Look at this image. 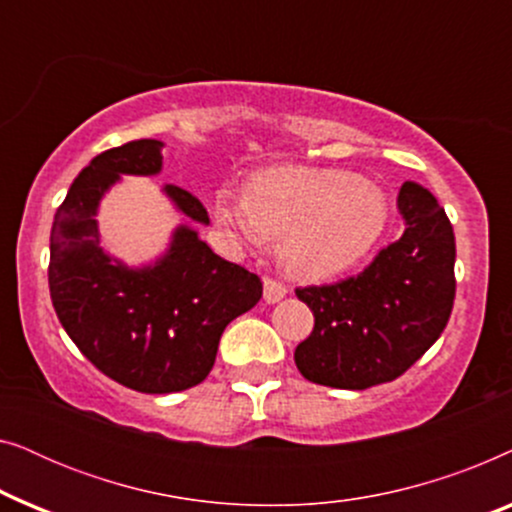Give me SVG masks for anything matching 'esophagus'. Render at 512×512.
I'll return each mask as SVG.
<instances>
[{
	"mask_svg": "<svg viewBox=\"0 0 512 512\" xmlns=\"http://www.w3.org/2000/svg\"><path fill=\"white\" fill-rule=\"evenodd\" d=\"M263 296L268 303H279L286 296V286L279 279L265 275L263 277Z\"/></svg>",
	"mask_w": 512,
	"mask_h": 512,
	"instance_id": "esophagus-1",
	"label": "esophagus"
}]
</instances>
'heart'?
Returning <instances> with one entry per match:
<instances>
[{"label":"heart","instance_id":"1","mask_svg":"<svg viewBox=\"0 0 512 512\" xmlns=\"http://www.w3.org/2000/svg\"><path fill=\"white\" fill-rule=\"evenodd\" d=\"M216 219L251 242L284 237L293 270L328 277L375 247L389 223V200L375 181L345 170L275 167L256 174L244 195L221 191Z\"/></svg>","mask_w":512,"mask_h":512}]
</instances>
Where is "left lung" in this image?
Segmentation results:
<instances>
[{"instance_id":"8db88e82","label":"left lung","mask_w":512,"mask_h":512,"mask_svg":"<svg viewBox=\"0 0 512 512\" xmlns=\"http://www.w3.org/2000/svg\"><path fill=\"white\" fill-rule=\"evenodd\" d=\"M398 209L405 233L359 275L296 289L314 314L310 338L293 354L305 380L333 389L391 382L445 331L457 291L452 223L412 181L401 186Z\"/></svg>"}]
</instances>
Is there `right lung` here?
Wrapping results in <instances>:
<instances>
[{"label": "right lung", "mask_w": 512, "mask_h": 512, "mask_svg": "<svg viewBox=\"0 0 512 512\" xmlns=\"http://www.w3.org/2000/svg\"><path fill=\"white\" fill-rule=\"evenodd\" d=\"M163 142L135 139L90 160L51 228L48 289L62 328L93 366L142 394L191 389L209 375L223 328L261 300L254 272L216 256L181 226L153 268L128 270L100 249L95 209L118 174H156ZM165 193L193 221L209 223L186 188Z\"/></svg>", "instance_id": "1"}]
</instances>
